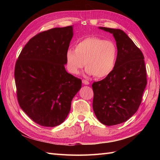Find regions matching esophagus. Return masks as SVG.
I'll return each instance as SVG.
<instances>
[{
	"mask_svg": "<svg viewBox=\"0 0 160 160\" xmlns=\"http://www.w3.org/2000/svg\"><path fill=\"white\" fill-rule=\"evenodd\" d=\"M82 82H83V83L84 85H89V83H90L88 81H87V80H85V79H83V80H82Z\"/></svg>",
	"mask_w": 160,
	"mask_h": 160,
	"instance_id": "34e87169",
	"label": "esophagus"
}]
</instances>
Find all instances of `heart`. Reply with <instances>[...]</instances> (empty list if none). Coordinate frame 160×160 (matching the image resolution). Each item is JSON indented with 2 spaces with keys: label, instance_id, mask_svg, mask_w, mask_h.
<instances>
[{
  "label": "heart",
  "instance_id": "heart-1",
  "mask_svg": "<svg viewBox=\"0 0 160 160\" xmlns=\"http://www.w3.org/2000/svg\"><path fill=\"white\" fill-rule=\"evenodd\" d=\"M118 49L115 43L98 37H89L76 45L75 50L66 52L67 68L72 74H78L85 66L86 72L98 78L108 76L115 68Z\"/></svg>",
  "mask_w": 160,
  "mask_h": 160
}]
</instances>
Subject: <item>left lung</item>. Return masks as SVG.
<instances>
[{
	"label": "left lung",
	"mask_w": 160,
	"mask_h": 160,
	"mask_svg": "<svg viewBox=\"0 0 160 160\" xmlns=\"http://www.w3.org/2000/svg\"><path fill=\"white\" fill-rule=\"evenodd\" d=\"M99 28L113 34L118 49L113 71L92 85L94 113L110 126L126 122L138 111L147 84L146 68L142 52L122 30Z\"/></svg>",
	"instance_id": "left-lung-1"
}]
</instances>
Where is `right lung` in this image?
I'll return each mask as SVG.
<instances>
[{"label": "right lung", "mask_w": 160, "mask_h": 160, "mask_svg": "<svg viewBox=\"0 0 160 160\" xmlns=\"http://www.w3.org/2000/svg\"><path fill=\"white\" fill-rule=\"evenodd\" d=\"M72 26L37 34L24 47L16 62L14 79L19 105L33 122L55 127L68 115L80 79L65 70Z\"/></svg>", "instance_id": "1"}]
</instances>
